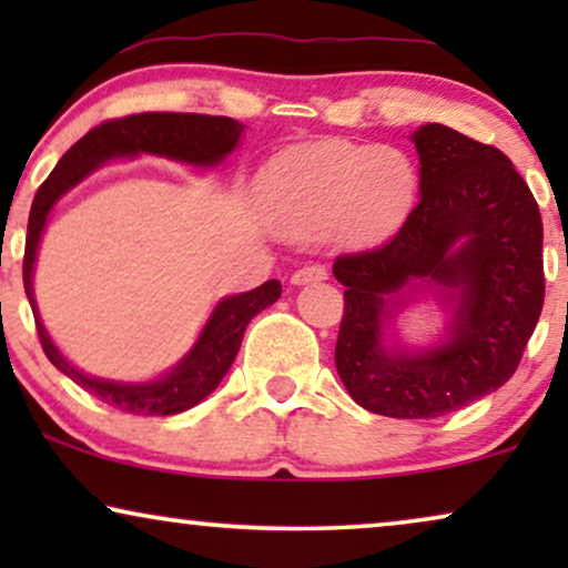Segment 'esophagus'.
Here are the masks:
<instances>
[{
    "mask_svg": "<svg viewBox=\"0 0 568 568\" xmlns=\"http://www.w3.org/2000/svg\"><path fill=\"white\" fill-rule=\"evenodd\" d=\"M325 276H328V274H325V268H323V266H302V268L294 271L290 282H292L294 286H305V284H317V282H323Z\"/></svg>",
    "mask_w": 568,
    "mask_h": 568,
    "instance_id": "1",
    "label": "esophagus"
}]
</instances>
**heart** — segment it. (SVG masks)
Segmentation results:
<instances>
[{
    "instance_id": "b5f03b06",
    "label": "heart",
    "mask_w": 568,
    "mask_h": 568,
    "mask_svg": "<svg viewBox=\"0 0 568 568\" xmlns=\"http://www.w3.org/2000/svg\"><path fill=\"white\" fill-rule=\"evenodd\" d=\"M271 222L292 235L336 230L346 243H375L406 220L414 170L393 150L323 139L286 150L261 173Z\"/></svg>"
}]
</instances>
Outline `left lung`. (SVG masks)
<instances>
[{"label": "left lung", "instance_id": "8db88e82", "mask_svg": "<svg viewBox=\"0 0 568 568\" xmlns=\"http://www.w3.org/2000/svg\"><path fill=\"white\" fill-rule=\"evenodd\" d=\"M410 139L422 165L414 212L385 245L333 263L346 286L336 369L372 414L437 418L515 375L546 297L542 222L496 146L442 123ZM418 296H434L446 313L429 347H408L394 331Z\"/></svg>", "mask_w": 568, "mask_h": 568}]
</instances>
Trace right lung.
<instances>
[{"instance_id":"right-lung-1","label":"right lung","mask_w":568,"mask_h":568,"mask_svg":"<svg viewBox=\"0 0 568 568\" xmlns=\"http://www.w3.org/2000/svg\"><path fill=\"white\" fill-rule=\"evenodd\" d=\"M243 131V123L227 119V115L201 113H136L126 115V119L105 121L88 131L59 160V165L51 170V175L45 178V183L36 193L28 220L22 284H26V294L30 307H33L41 346L53 367L64 372L77 385H82L84 390L98 395L108 406H115L136 416H173L199 406L206 395L216 390L222 377L227 375V369L240 352V344H243L247 323L261 310L274 305L282 297V284L276 278H268L266 284L255 286L251 292L222 297L212 310V315H209L204 328H201L196 344L189 348V354L181 362H175L160 377L144 379V383H123V379L84 375L53 344L36 305L33 271L38 245H41L43 230L49 224L53 206L74 185H80L84 178L111 160L154 154V158L185 162V165L216 168L237 150Z\"/></svg>"}]
</instances>
